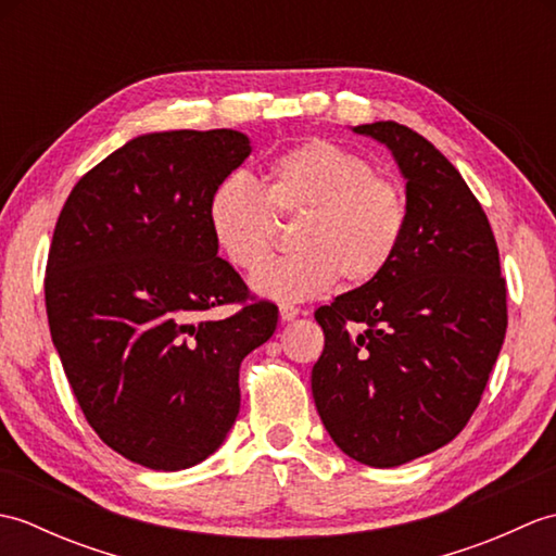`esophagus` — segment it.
Returning a JSON list of instances; mask_svg holds the SVG:
<instances>
[{
  "label": "esophagus",
  "instance_id": "obj_1",
  "mask_svg": "<svg viewBox=\"0 0 556 556\" xmlns=\"http://www.w3.org/2000/svg\"><path fill=\"white\" fill-rule=\"evenodd\" d=\"M301 315V308H296V305H291V303H281L279 305V317L285 323H291L293 317H299Z\"/></svg>",
  "mask_w": 556,
  "mask_h": 556
}]
</instances>
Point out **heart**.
Instances as JSON below:
<instances>
[{"instance_id": "1", "label": "heart", "mask_w": 556, "mask_h": 556, "mask_svg": "<svg viewBox=\"0 0 556 556\" xmlns=\"http://www.w3.org/2000/svg\"><path fill=\"white\" fill-rule=\"evenodd\" d=\"M299 216L291 256L260 268L251 287L275 301H308L337 279L361 287L392 265L408 224L401 188L372 162L332 140L313 138L267 164L260 188L241 174L207 200V227L236 269H255L274 247V215Z\"/></svg>"}]
</instances>
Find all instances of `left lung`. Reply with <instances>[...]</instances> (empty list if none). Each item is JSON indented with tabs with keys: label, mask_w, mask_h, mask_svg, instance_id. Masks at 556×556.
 Segmentation results:
<instances>
[{
	"label": "left lung",
	"mask_w": 556,
	"mask_h": 556,
	"mask_svg": "<svg viewBox=\"0 0 556 556\" xmlns=\"http://www.w3.org/2000/svg\"><path fill=\"white\" fill-rule=\"evenodd\" d=\"M380 140L406 179L408 224L380 277L315 311L313 399L334 444L394 468L448 444L485 392L506 334V281L485 210L430 140L396 122Z\"/></svg>",
	"instance_id": "left-lung-1"
}]
</instances>
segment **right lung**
<instances>
[{"instance_id":"1","label":"right lung","mask_w":556,"mask_h":556,"mask_svg":"<svg viewBox=\"0 0 556 556\" xmlns=\"http://www.w3.org/2000/svg\"><path fill=\"white\" fill-rule=\"evenodd\" d=\"M251 155L231 128L138 136L74 186L45 275L50 334L100 440L134 464L205 460L239 416L241 361L275 334L207 227V200ZM239 304L224 321L202 313Z\"/></svg>"}]
</instances>
